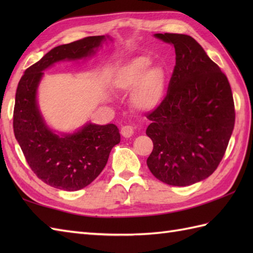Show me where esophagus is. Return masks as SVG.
<instances>
[{
  "label": "esophagus",
  "mask_w": 253,
  "mask_h": 253,
  "mask_svg": "<svg viewBox=\"0 0 253 253\" xmlns=\"http://www.w3.org/2000/svg\"><path fill=\"white\" fill-rule=\"evenodd\" d=\"M121 133L123 137L125 138H130L133 135V127L131 125H125L122 127Z\"/></svg>",
  "instance_id": "esophagus-1"
}]
</instances>
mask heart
I'll list each match as a JSON object with an SVG mask.
<instances>
[{
  "label": "heart",
  "mask_w": 253,
  "mask_h": 253,
  "mask_svg": "<svg viewBox=\"0 0 253 253\" xmlns=\"http://www.w3.org/2000/svg\"><path fill=\"white\" fill-rule=\"evenodd\" d=\"M151 58L140 55L131 58L117 69L113 84L123 92L130 93V103L136 110L150 112L163 101L166 72L162 66H151Z\"/></svg>",
  "instance_id": "heart-1"
}]
</instances>
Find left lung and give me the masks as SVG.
Here are the masks:
<instances>
[{
    "label": "left lung",
    "mask_w": 253,
    "mask_h": 253,
    "mask_svg": "<svg viewBox=\"0 0 253 253\" xmlns=\"http://www.w3.org/2000/svg\"><path fill=\"white\" fill-rule=\"evenodd\" d=\"M173 44L176 65L168 94L147 115L146 133L153 141L150 171L170 186H189L217 169L235 125L227 77L192 37L155 34Z\"/></svg>",
    "instance_id": "obj_1"
}]
</instances>
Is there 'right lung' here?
Segmentation results:
<instances>
[{"instance_id":"right-lung-1","label":"right lung","mask_w":253,"mask_h":253,"mask_svg":"<svg viewBox=\"0 0 253 253\" xmlns=\"http://www.w3.org/2000/svg\"><path fill=\"white\" fill-rule=\"evenodd\" d=\"M109 36L87 37L58 45L27 68L16 90L14 133L30 169L45 184L76 191L91 184L107 163L112 148L121 141L114 124L85 123L74 132H56L45 123L38 104V87L44 71L64 61L95 54Z\"/></svg>"}]
</instances>
